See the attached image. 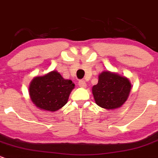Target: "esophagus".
<instances>
[{"mask_svg": "<svg viewBox=\"0 0 158 158\" xmlns=\"http://www.w3.org/2000/svg\"><path fill=\"white\" fill-rule=\"evenodd\" d=\"M78 85H79V87H81L82 88H85L87 87V84L85 83V81H79Z\"/></svg>", "mask_w": 158, "mask_h": 158, "instance_id": "esophagus-1", "label": "esophagus"}]
</instances>
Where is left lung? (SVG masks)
Masks as SVG:
<instances>
[{"mask_svg": "<svg viewBox=\"0 0 158 158\" xmlns=\"http://www.w3.org/2000/svg\"><path fill=\"white\" fill-rule=\"evenodd\" d=\"M131 83L125 76L104 70L98 75V82L92 87L95 103L105 109L120 108L130 95Z\"/></svg>", "mask_w": 158, "mask_h": 158, "instance_id": "obj_1", "label": "left lung"}]
</instances>
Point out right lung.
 Instances as JSON below:
<instances>
[{"label":"right lung","instance_id":"right-lung-1","mask_svg":"<svg viewBox=\"0 0 158 158\" xmlns=\"http://www.w3.org/2000/svg\"><path fill=\"white\" fill-rule=\"evenodd\" d=\"M75 85L64 79L56 70L43 76H36L30 82L28 93L31 102L39 109L56 112L67 103Z\"/></svg>","mask_w":158,"mask_h":158}]
</instances>
